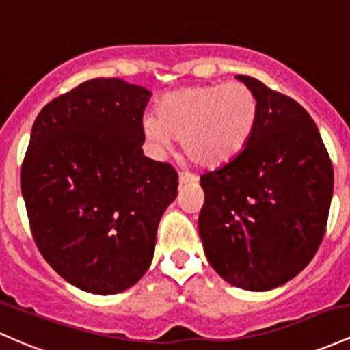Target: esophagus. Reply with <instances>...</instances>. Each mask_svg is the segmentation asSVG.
<instances>
[{
	"label": "esophagus",
	"instance_id": "esophagus-1",
	"mask_svg": "<svg viewBox=\"0 0 350 350\" xmlns=\"http://www.w3.org/2000/svg\"><path fill=\"white\" fill-rule=\"evenodd\" d=\"M178 182H180V185H185V183L196 182V175L190 174V172H180V174H178Z\"/></svg>",
	"mask_w": 350,
	"mask_h": 350
}]
</instances>
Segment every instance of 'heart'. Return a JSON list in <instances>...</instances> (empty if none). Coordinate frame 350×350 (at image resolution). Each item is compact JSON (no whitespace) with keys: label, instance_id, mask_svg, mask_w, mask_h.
<instances>
[{"label":"heart","instance_id":"1","mask_svg":"<svg viewBox=\"0 0 350 350\" xmlns=\"http://www.w3.org/2000/svg\"><path fill=\"white\" fill-rule=\"evenodd\" d=\"M159 116L144 119V132L159 148L172 137L187 157L203 167H219L245 150L258 119V100L241 82L190 85L162 97Z\"/></svg>","mask_w":350,"mask_h":350}]
</instances>
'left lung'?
I'll return each instance as SVG.
<instances>
[{
	"label": "left lung",
	"instance_id": "1",
	"mask_svg": "<svg viewBox=\"0 0 350 350\" xmlns=\"http://www.w3.org/2000/svg\"><path fill=\"white\" fill-rule=\"evenodd\" d=\"M258 119L237 159L200 176L203 250L223 280L246 291H269L299 274L327 225L334 170L306 109L250 76Z\"/></svg>",
	"mask_w": 350,
	"mask_h": 350
}]
</instances>
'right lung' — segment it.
<instances>
[{
	"instance_id": "obj_1",
	"label": "right lung",
	"mask_w": 350,
	"mask_h": 350,
	"mask_svg": "<svg viewBox=\"0 0 350 350\" xmlns=\"http://www.w3.org/2000/svg\"><path fill=\"white\" fill-rule=\"evenodd\" d=\"M152 92L90 79L42 107L21 167V191L39 253L92 294H117L144 276L157 228L176 196L170 163L144 155Z\"/></svg>"
}]
</instances>
